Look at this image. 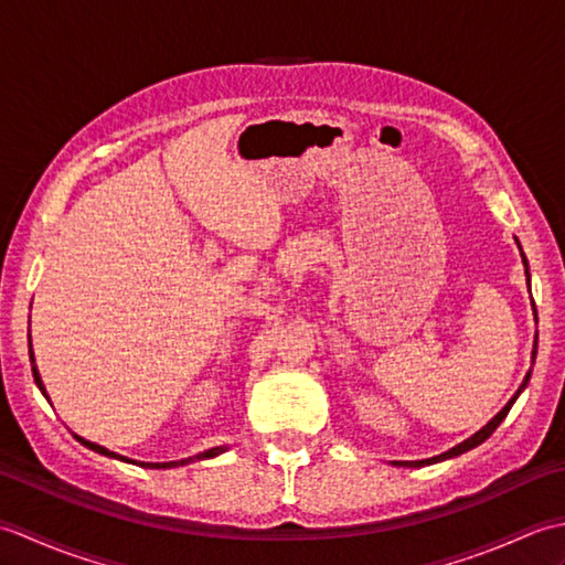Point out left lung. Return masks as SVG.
I'll use <instances>...</instances> for the list:
<instances>
[{"label":"left lung","instance_id":"1","mask_svg":"<svg viewBox=\"0 0 565 565\" xmlns=\"http://www.w3.org/2000/svg\"><path fill=\"white\" fill-rule=\"evenodd\" d=\"M518 247H520V243H518ZM520 252H522V247H520ZM522 264H524V274H526V286H530V264H526V257H524V252H522ZM532 308H534V301H532ZM534 318H536V308H534ZM536 344H539V332L534 334V347H532V366H534V359H536ZM530 379H532V369L526 371V376H524V381H522V386L518 388V393L512 395V398L505 403V407H502V411L490 419L488 425H483L481 429L476 431V435H471L468 439H463L461 444H456V447H451L449 451H444V454H439V456H431V459H423V461H393V466H405V468H419V466H429V463H439V461H447V459H454V456H459V454H463V451H468V449H473V447H478V444H483L490 435H493V431L498 429V425L502 423V419L508 417V413H510V407L514 405V401L520 398V393L526 388V383H530Z\"/></svg>","mask_w":565,"mask_h":565}]
</instances>
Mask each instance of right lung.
I'll list each match as a JSON object with an SVG mask.
<instances>
[{
	"mask_svg": "<svg viewBox=\"0 0 565 565\" xmlns=\"http://www.w3.org/2000/svg\"><path fill=\"white\" fill-rule=\"evenodd\" d=\"M29 359H31V371H33V381L35 386H39V391L45 395V401L51 403V395H47L43 381H41V374H39V366H35V356H33V350H31V330H29ZM75 439L82 444V447H87L92 451H97L102 456H109V459H118V461H126V463H136V466H142V468H177V466H186V463H194V461H203V459H213V456H218L223 451H227V447H213V449H206V451H199L194 456H189V459H179V461H162V463H150V461H136V459H128V456H121L116 451H109L106 447H102V444H94V441H87L84 437L75 435Z\"/></svg>",
	"mask_w": 565,
	"mask_h": 565,
	"instance_id": "obj_1",
	"label": "right lung"
}]
</instances>
